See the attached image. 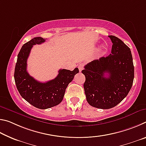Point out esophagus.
<instances>
[{
	"label": "esophagus",
	"instance_id": "obj_1",
	"mask_svg": "<svg viewBox=\"0 0 146 146\" xmlns=\"http://www.w3.org/2000/svg\"><path fill=\"white\" fill-rule=\"evenodd\" d=\"M84 66L83 64H80L78 65V68L79 71H80H80H82V70L84 69Z\"/></svg>",
	"mask_w": 146,
	"mask_h": 146
}]
</instances>
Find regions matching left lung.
I'll list each match as a JSON object with an SVG mask.
<instances>
[{
  "label": "left lung",
  "instance_id": "left-lung-1",
  "mask_svg": "<svg viewBox=\"0 0 146 146\" xmlns=\"http://www.w3.org/2000/svg\"><path fill=\"white\" fill-rule=\"evenodd\" d=\"M111 53L86 64L84 88L88 104L107 110L118 104L129 93L134 79V66L130 48L118 37L110 35ZM106 73L108 76L105 75Z\"/></svg>",
  "mask_w": 146,
  "mask_h": 146
}]
</instances>
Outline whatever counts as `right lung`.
<instances>
[{"label": "right lung", "instance_id": "right-lung-1", "mask_svg": "<svg viewBox=\"0 0 146 146\" xmlns=\"http://www.w3.org/2000/svg\"><path fill=\"white\" fill-rule=\"evenodd\" d=\"M46 41L42 37H35L22 47L17 56L14 78L17 90L24 99L41 110L54 107L63 100L66 89L79 72L77 68L73 71L60 70L56 77L46 82L35 80L27 71V60L33 45Z\"/></svg>", "mask_w": 146, "mask_h": 146}]
</instances>
